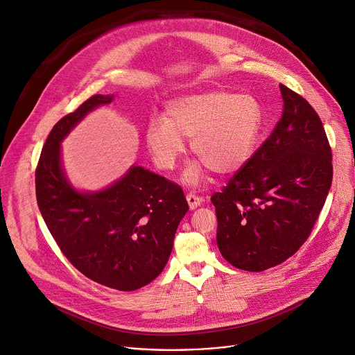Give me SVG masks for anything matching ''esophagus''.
I'll return each instance as SVG.
<instances>
[{"instance_id": "34e87169", "label": "esophagus", "mask_w": 355, "mask_h": 355, "mask_svg": "<svg viewBox=\"0 0 355 355\" xmlns=\"http://www.w3.org/2000/svg\"><path fill=\"white\" fill-rule=\"evenodd\" d=\"M186 200H187L190 209H196V207L200 206V203L203 202V199H202L200 196H198L196 193H192V192L186 195Z\"/></svg>"}]
</instances>
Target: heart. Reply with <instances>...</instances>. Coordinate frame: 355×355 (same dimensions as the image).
<instances>
[{"instance_id":"obj_1","label":"heart","mask_w":355,"mask_h":355,"mask_svg":"<svg viewBox=\"0 0 355 355\" xmlns=\"http://www.w3.org/2000/svg\"><path fill=\"white\" fill-rule=\"evenodd\" d=\"M261 126V107L250 95L210 91L172 101L165 121L152 119L145 132L148 150L156 165L171 171L184 152V141L205 166L217 175L239 171L250 157ZM203 166L195 165L184 180L196 184Z\"/></svg>"}]
</instances>
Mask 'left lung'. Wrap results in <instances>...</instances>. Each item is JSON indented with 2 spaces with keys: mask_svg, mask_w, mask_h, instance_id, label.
Masks as SVG:
<instances>
[{
  "mask_svg": "<svg viewBox=\"0 0 355 355\" xmlns=\"http://www.w3.org/2000/svg\"><path fill=\"white\" fill-rule=\"evenodd\" d=\"M283 114L268 138L211 196L217 246L234 267L282 264L309 239L329 195L333 155L322 122L298 94L280 85Z\"/></svg>",
  "mask_w": 355,
  "mask_h": 355,
  "instance_id": "obj_1",
  "label": "left lung"
}]
</instances>
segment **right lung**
Returning <instances> with one entry per match:
<instances>
[{
    "label": "right lung",
    "mask_w": 355,
    "mask_h": 355,
    "mask_svg": "<svg viewBox=\"0 0 355 355\" xmlns=\"http://www.w3.org/2000/svg\"><path fill=\"white\" fill-rule=\"evenodd\" d=\"M112 98L94 95L52 128L37 165L35 192L46 227L71 264L102 286L133 291L165 268L189 206L179 184L141 166L101 192L80 193L69 184L61 142Z\"/></svg>",
    "instance_id": "obj_1"
}]
</instances>
